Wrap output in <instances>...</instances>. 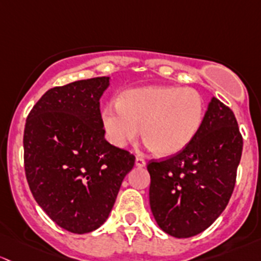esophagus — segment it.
I'll return each instance as SVG.
<instances>
[{
    "label": "esophagus",
    "mask_w": 261,
    "mask_h": 261,
    "mask_svg": "<svg viewBox=\"0 0 261 261\" xmlns=\"http://www.w3.org/2000/svg\"><path fill=\"white\" fill-rule=\"evenodd\" d=\"M136 166L137 167H139V168H142V167H144V166H146V160H144V158H142V157H137L136 158Z\"/></svg>",
    "instance_id": "obj_1"
}]
</instances>
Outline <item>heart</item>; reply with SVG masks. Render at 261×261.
<instances>
[{
    "label": "heart",
    "mask_w": 261,
    "mask_h": 261,
    "mask_svg": "<svg viewBox=\"0 0 261 261\" xmlns=\"http://www.w3.org/2000/svg\"><path fill=\"white\" fill-rule=\"evenodd\" d=\"M206 104L202 94L177 85L130 88L117 104L101 112L107 138L123 148L142 137L158 155L170 157L184 150L202 125Z\"/></svg>",
    "instance_id": "1"
}]
</instances>
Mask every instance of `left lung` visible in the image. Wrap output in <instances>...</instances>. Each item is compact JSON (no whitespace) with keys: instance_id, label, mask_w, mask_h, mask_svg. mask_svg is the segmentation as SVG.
<instances>
[{"instance_id":"left-lung-1","label":"left lung","mask_w":261,"mask_h":261,"mask_svg":"<svg viewBox=\"0 0 261 261\" xmlns=\"http://www.w3.org/2000/svg\"><path fill=\"white\" fill-rule=\"evenodd\" d=\"M241 153L235 114L214 96L189 146L147 165L150 210L158 226L179 239L207 229L229 203Z\"/></svg>"}]
</instances>
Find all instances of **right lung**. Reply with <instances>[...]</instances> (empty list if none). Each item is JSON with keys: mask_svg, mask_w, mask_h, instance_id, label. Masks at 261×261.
Instances as JSON below:
<instances>
[{"mask_svg": "<svg viewBox=\"0 0 261 261\" xmlns=\"http://www.w3.org/2000/svg\"><path fill=\"white\" fill-rule=\"evenodd\" d=\"M109 77L51 88L32 107L23 165L32 196L63 229L87 233L108 219L136 157L106 141L100 96Z\"/></svg>", "mask_w": 261, "mask_h": 261, "instance_id": "obj_1", "label": "right lung"}]
</instances>
